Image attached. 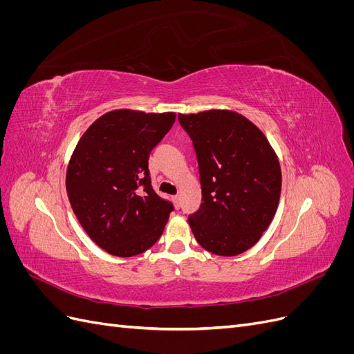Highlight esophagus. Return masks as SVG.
Wrapping results in <instances>:
<instances>
[{
    "label": "esophagus",
    "mask_w": 354,
    "mask_h": 354,
    "mask_svg": "<svg viewBox=\"0 0 354 354\" xmlns=\"http://www.w3.org/2000/svg\"><path fill=\"white\" fill-rule=\"evenodd\" d=\"M173 202H174V205H176V208H180V196H178V195L173 196Z\"/></svg>",
    "instance_id": "34e87169"
}]
</instances>
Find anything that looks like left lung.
I'll list each match as a JSON object with an SVG mask.
<instances>
[{"instance_id":"8db88e82","label":"left lung","mask_w":354,"mask_h":354,"mask_svg":"<svg viewBox=\"0 0 354 354\" xmlns=\"http://www.w3.org/2000/svg\"><path fill=\"white\" fill-rule=\"evenodd\" d=\"M198 159L202 203L189 216L207 251L233 257L261 238L281 198L282 173L266 136L232 111L178 115Z\"/></svg>"}]
</instances>
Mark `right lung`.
<instances>
[{
  "instance_id": "1",
  "label": "right lung",
  "mask_w": 354,
  "mask_h": 354,
  "mask_svg": "<svg viewBox=\"0 0 354 354\" xmlns=\"http://www.w3.org/2000/svg\"><path fill=\"white\" fill-rule=\"evenodd\" d=\"M176 113L118 109L82 134L69 160L66 190L88 236L116 257H133L160 238L174 205L156 195L149 155Z\"/></svg>"
}]
</instances>
